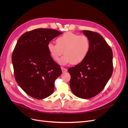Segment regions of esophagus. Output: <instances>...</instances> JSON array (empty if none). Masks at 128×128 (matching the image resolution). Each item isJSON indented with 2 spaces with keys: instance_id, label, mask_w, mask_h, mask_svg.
I'll return each instance as SVG.
<instances>
[{
  "instance_id": "esophagus-1",
  "label": "esophagus",
  "mask_w": 128,
  "mask_h": 128,
  "mask_svg": "<svg viewBox=\"0 0 128 128\" xmlns=\"http://www.w3.org/2000/svg\"><path fill=\"white\" fill-rule=\"evenodd\" d=\"M61 70H62V72H67V68H65L63 67H61Z\"/></svg>"
}]
</instances>
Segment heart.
<instances>
[{
  "instance_id": "obj_1",
  "label": "heart",
  "mask_w": 128,
  "mask_h": 128,
  "mask_svg": "<svg viewBox=\"0 0 128 128\" xmlns=\"http://www.w3.org/2000/svg\"><path fill=\"white\" fill-rule=\"evenodd\" d=\"M56 44L50 42L48 45V51L53 59L59 60L61 64L72 63L76 64L82 62L88 56L91 49V42L88 37L84 34L68 32L58 37Z\"/></svg>"
}]
</instances>
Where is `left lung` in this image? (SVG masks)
I'll return each instance as SVG.
<instances>
[{"mask_svg": "<svg viewBox=\"0 0 128 128\" xmlns=\"http://www.w3.org/2000/svg\"><path fill=\"white\" fill-rule=\"evenodd\" d=\"M82 32L90 40V51L82 62L68 71L73 94L80 98L89 99L99 94L110 78L113 52L101 34L90 30Z\"/></svg>", "mask_w": 128, "mask_h": 128, "instance_id": "1", "label": "left lung"}]
</instances>
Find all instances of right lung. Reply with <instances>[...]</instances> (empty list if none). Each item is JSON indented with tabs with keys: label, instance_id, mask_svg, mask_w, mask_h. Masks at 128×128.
I'll return each mask as SVG.
<instances>
[{
	"label": "right lung",
	"instance_id": "add662e5",
	"mask_svg": "<svg viewBox=\"0 0 128 128\" xmlns=\"http://www.w3.org/2000/svg\"><path fill=\"white\" fill-rule=\"evenodd\" d=\"M61 34L52 29H34L23 34L15 46L12 61L15 80L32 98L44 99L54 90V82L62 71L50 55L48 45Z\"/></svg>",
	"mask_w": 128,
	"mask_h": 128
}]
</instances>
